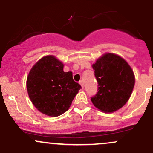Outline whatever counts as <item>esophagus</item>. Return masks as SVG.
I'll list each match as a JSON object with an SVG mask.
<instances>
[{
	"instance_id": "esophagus-1",
	"label": "esophagus",
	"mask_w": 153,
	"mask_h": 153,
	"mask_svg": "<svg viewBox=\"0 0 153 153\" xmlns=\"http://www.w3.org/2000/svg\"><path fill=\"white\" fill-rule=\"evenodd\" d=\"M79 83L80 84V85H81L82 88H84V83H83V81H82V80H80V81H79Z\"/></svg>"
}]
</instances>
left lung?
I'll list each match as a JSON object with an SVG mask.
<instances>
[{"mask_svg": "<svg viewBox=\"0 0 153 153\" xmlns=\"http://www.w3.org/2000/svg\"><path fill=\"white\" fill-rule=\"evenodd\" d=\"M98 91L91 98L94 105L103 112H114L130 97L135 79L128 63L117 54L107 53L93 65Z\"/></svg>", "mask_w": 153, "mask_h": 153, "instance_id": "8db88e82", "label": "left lung"}]
</instances>
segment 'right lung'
I'll return each mask as SVG.
<instances>
[{
    "mask_svg": "<svg viewBox=\"0 0 153 153\" xmlns=\"http://www.w3.org/2000/svg\"><path fill=\"white\" fill-rule=\"evenodd\" d=\"M26 88L31 102L39 111L57 117L68 110L81 86L73 80L72 72L63 71L62 63L49 55L31 68Z\"/></svg>",
    "mask_w": 153,
    "mask_h": 153,
    "instance_id": "add662e5",
    "label": "right lung"
}]
</instances>
